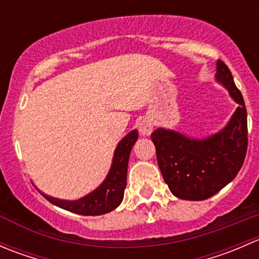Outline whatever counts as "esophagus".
Here are the masks:
<instances>
[{"label": "esophagus", "mask_w": 259, "mask_h": 259, "mask_svg": "<svg viewBox=\"0 0 259 259\" xmlns=\"http://www.w3.org/2000/svg\"><path fill=\"white\" fill-rule=\"evenodd\" d=\"M154 129V121L151 117H145L140 121L139 124V132L143 137H146V135H150L151 132Z\"/></svg>", "instance_id": "esophagus-1"}]
</instances>
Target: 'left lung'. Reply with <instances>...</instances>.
Returning <instances> with one entry per match:
<instances>
[{
  "mask_svg": "<svg viewBox=\"0 0 259 259\" xmlns=\"http://www.w3.org/2000/svg\"><path fill=\"white\" fill-rule=\"evenodd\" d=\"M214 77L238 104L224 127L205 138L165 127L151 133L161 176L179 199L204 200L218 193L236 178L247 153V110L241 91L221 60Z\"/></svg>",
  "mask_w": 259,
  "mask_h": 259,
  "instance_id": "1",
  "label": "left lung"
}]
</instances>
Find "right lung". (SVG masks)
I'll use <instances>...</instances> for the list:
<instances>
[{
	"mask_svg": "<svg viewBox=\"0 0 259 259\" xmlns=\"http://www.w3.org/2000/svg\"><path fill=\"white\" fill-rule=\"evenodd\" d=\"M138 137H139L138 130L134 129L127 133L117 143L108 176L98 188H95L93 192L88 193L79 199H60V198L45 194L40 189L37 190L50 203L65 210L71 211V213L80 214V215H101V214L110 213L111 210L116 209L121 204L122 198H124L129 156L133 146L138 140Z\"/></svg>",
	"mask_w": 259,
	"mask_h": 259,
	"instance_id": "obj_1",
	"label": "right lung"
}]
</instances>
